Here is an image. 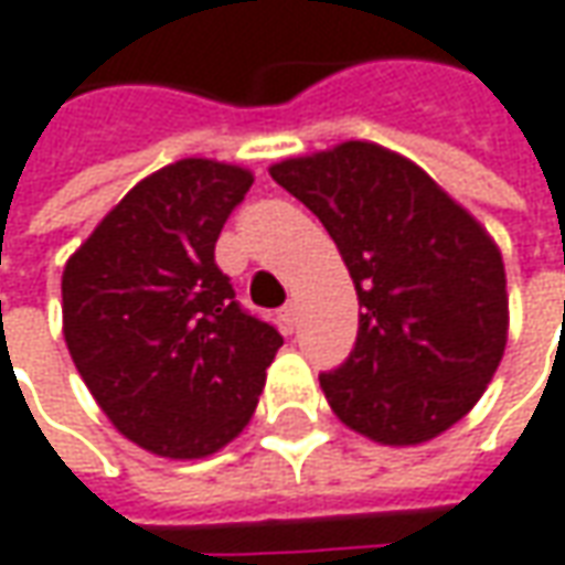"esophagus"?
I'll list each match as a JSON object with an SVG mask.
<instances>
[{
	"mask_svg": "<svg viewBox=\"0 0 565 565\" xmlns=\"http://www.w3.org/2000/svg\"><path fill=\"white\" fill-rule=\"evenodd\" d=\"M281 321L287 331H294V324H297V302H287V306H284Z\"/></svg>",
	"mask_w": 565,
	"mask_h": 565,
	"instance_id": "obj_1",
	"label": "esophagus"
}]
</instances>
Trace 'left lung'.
Segmentation results:
<instances>
[{
    "mask_svg": "<svg viewBox=\"0 0 565 565\" xmlns=\"http://www.w3.org/2000/svg\"><path fill=\"white\" fill-rule=\"evenodd\" d=\"M312 209L360 297L350 360L321 375L334 416L387 447L438 438L476 406L507 350L494 237L416 162L347 140L268 168Z\"/></svg>",
    "mask_w": 565,
    "mask_h": 565,
    "instance_id": "8db88e82",
    "label": "left lung"
}]
</instances>
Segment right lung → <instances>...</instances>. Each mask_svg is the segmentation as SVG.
<instances>
[{"label": "right lung", "mask_w": 565, "mask_h": 565, "mask_svg": "<svg viewBox=\"0 0 565 565\" xmlns=\"http://www.w3.org/2000/svg\"><path fill=\"white\" fill-rule=\"evenodd\" d=\"M253 171L181 159L127 190L62 271V334L108 422L156 457L203 459L256 413L284 338L215 265Z\"/></svg>", "instance_id": "add662e5"}]
</instances>
